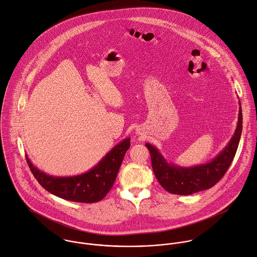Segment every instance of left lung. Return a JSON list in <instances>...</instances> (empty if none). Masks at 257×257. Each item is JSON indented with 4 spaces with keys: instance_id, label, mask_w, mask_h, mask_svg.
<instances>
[{
    "instance_id": "left-lung-1",
    "label": "left lung",
    "mask_w": 257,
    "mask_h": 257,
    "mask_svg": "<svg viewBox=\"0 0 257 257\" xmlns=\"http://www.w3.org/2000/svg\"><path fill=\"white\" fill-rule=\"evenodd\" d=\"M242 132V112L239 101L238 121L233 136L227 145L210 162L194 167H180L169 163L160 151L150 143L148 148L155 176L160 185L174 195L189 196L213 187L228 170L238 147Z\"/></svg>"
}]
</instances>
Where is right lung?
Listing matches in <instances>:
<instances>
[{
  "label": "right lung",
  "instance_id": "obj_1",
  "mask_svg": "<svg viewBox=\"0 0 257 257\" xmlns=\"http://www.w3.org/2000/svg\"><path fill=\"white\" fill-rule=\"evenodd\" d=\"M129 147L130 138H126L114 146L88 172L71 177L48 175L35 167L28 156L26 158L34 177L48 192L63 200L91 204L101 201L111 190Z\"/></svg>",
  "mask_w": 257,
  "mask_h": 257
}]
</instances>
